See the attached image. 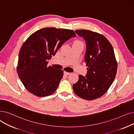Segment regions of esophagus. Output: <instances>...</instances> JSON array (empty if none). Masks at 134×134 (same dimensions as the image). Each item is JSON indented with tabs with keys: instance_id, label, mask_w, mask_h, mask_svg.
Listing matches in <instances>:
<instances>
[{
	"instance_id": "esophagus-1",
	"label": "esophagus",
	"mask_w": 134,
	"mask_h": 134,
	"mask_svg": "<svg viewBox=\"0 0 134 134\" xmlns=\"http://www.w3.org/2000/svg\"><path fill=\"white\" fill-rule=\"evenodd\" d=\"M63 74H64V75H68L69 74H70V73L67 72H66V71H64Z\"/></svg>"
}]
</instances>
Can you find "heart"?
I'll return each mask as SVG.
<instances>
[{"mask_svg": "<svg viewBox=\"0 0 134 134\" xmlns=\"http://www.w3.org/2000/svg\"><path fill=\"white\" fill-rule=\"evenodd\" d=\"M75 43H80V44H81V43L80 42H79V41H76V42H75Z\"/></svg>", "mask_w": 134, "mask_h": 134, "instance_id": "b5f03b06", "label": "heart"}]
</instances>
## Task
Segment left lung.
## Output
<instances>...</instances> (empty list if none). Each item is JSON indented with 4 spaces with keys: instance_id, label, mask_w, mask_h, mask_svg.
Returning <instances> with one entry per match:
<instances>
[{
    "instance_id": "left-lung-1",
    "label": "left lung",
    "mask_w": 134,
    "mask_h": 134,
    "mask_svg": "<svg viewBox=\"0 0 134 134\" xmlns=\"http://www.w3.org/2000/svg\"><path fill=\"white\" fill-rule=\"evenodd\" d=\"M86 43L84 61L88 71L85 77L79 75L73 89L79 97L92 100L104 95L114 80L117 69L112 46L102 35L89 30H77Z\"/></svg>"
}]
</instances>
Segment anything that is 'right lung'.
Wrapping results in <instances>:
<instances>
[{"label": "right lung", "mask_w": 134, "mask_h": 134, "mask_svg": "<svg viewBox=\"0 0 134 134\" xmlns=\"http://www.w3.org/2000/svg\"><path fill=\"white\" fill-rule=\"evenodd\" d=\"M76 35L73 31L45 28L29 37L20 49L17 71L26 89L39 97L53 94L63 71L48 66V60L66 41Z\"/></svg>", "instance_id": "1"}]
</instances>
